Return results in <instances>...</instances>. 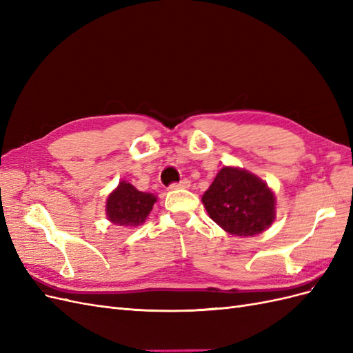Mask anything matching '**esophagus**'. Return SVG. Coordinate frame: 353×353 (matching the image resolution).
I'll return each instance as SVG.
<instances>
[{"label": "esophagus", "instance_id": "obj_1", "mask_svg": "<svg viewBox=\"0 0 353 353\" xmlns=\"http://www.w3.org/2000/svg\"><path fill=\"white\" fill-rule=\"evenodd\" d=\"M190 187V181L188 179H183L179 183H172L169 185L170 190H178V188H188Z\"/></svg>", "mask_w": 353, "mask_h": 353}]
</instances>
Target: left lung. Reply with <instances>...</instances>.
Segmentation results:
<instances>
[{
    "label": "left lung",
    "mask_w": 353,
    "mask_h": 353,
    "mask_svg": "<svg viewBox=\"0 0 353 353\" xmlns=\"http://www.w3.org/2000/svg\"><path fill=\"white\" fill-rule=\"evenodd\" d=\"M201 201L212 221L234 236H256L275 219L272 191L258 176L239 168H222Z\"/></svg>",
    "instance_id": "8db88e82"
}]
</instances>
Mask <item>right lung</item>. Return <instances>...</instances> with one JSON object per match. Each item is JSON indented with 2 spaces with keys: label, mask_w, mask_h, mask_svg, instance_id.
I'll return each mask as SVG.
<instances>
[{
  "label": "right lung",
  "mask_w": 353,
  "mask_h": 353,
  "mask_svg": "<svg viewBox=\"0 0 353 353\" xmlns=\"http://www.w3.org/2000/svg\"><path fill=\"white\" fill-rule=\"evenodd\" d=\"M154 203L156 197L153 194L138 191L130 183L122 181L119 187L109 196L105 213L114 225L134 228L145 221Z\"/></svg>",
  "instance_id": "1"
}]
</instances>
